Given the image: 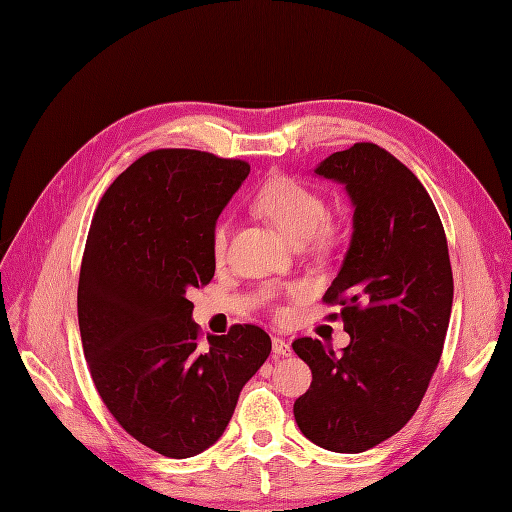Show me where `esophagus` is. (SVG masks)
I'll return each mask as SVG.
<instances>
[{
	"instance_id": "esophagus-1",
	"label": "esophagus",
	"mask_w": 512,
	"mask_h": 512,
	"mask_svg": "<svg viewBox=\"0 0 512 512\" xmlns=\"http://www.w3.org/2000/svg\"><path fill=\"white\" fill-rule=\"evenodd\" d=\"M272 349H274L276 355H291V351H293L291 345H288V341H284L280 337L272 339Z\"/></svg>"
}]
</instances>
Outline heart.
<instances>
[{"mask_svg":"<svg viewBox=\"0 0 512 512\" xmlns=\"http://www.w3.org/2000/svg\"><path fill=\"white\" fill-rule=\"evenodd\" d=\"M253 209L265 217L288 238L299 244L316 236L326 238V228H320L328 215L324 198L293 177H274L265 184L253 201ZM228 244V226L219 224L213 232V255L224 257Z\"/></svg>","mask_w":512,"mask_h":512,"instance_id":"obj_1","label":"heart"}]
</instances>
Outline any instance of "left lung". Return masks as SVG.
Listing matches in <instances>:
<instances>
[{"mask_svg": "<svg viewBox=\"0 0 512 512\" xmlns=\"http://www.w3.org/2000/svg\"><path fill=\"white\" fill-rule=\"evenodd\" d=\"M314 173L343 184L353 205L349 249L324 295L343 305L351 341L341 353L311 337L293 343L311 370L293 412L316 446L358 454L395 435L422 402L450 324L452 265L429 192L385 148L353 144Z\"/></svg>", "mask_w": 512, "mask_h": 512, "instance_id": "1", "label": "left lung"}]
</instances>
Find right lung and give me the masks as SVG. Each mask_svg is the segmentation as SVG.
Instances as JSON below:
<instances>
[{"instance_id": "1", "label": "right lung", "mask_w": 512, "mask_h": 512, "mask_svg": "<svg viewBox=\"0 0 512 512\" xmlns=\"http://www.w3.org/2000/svg\"><path fill=\"white\" fill-rule=\"evenodd\" d=\"M249 171L201 150L148 152L106 190L85 242L77 311L94 385L119 425L167 458L224 435L272 351L253 324L201 347L188 299L215 274L217 217Z\"/></svg>"}]
</instances>
